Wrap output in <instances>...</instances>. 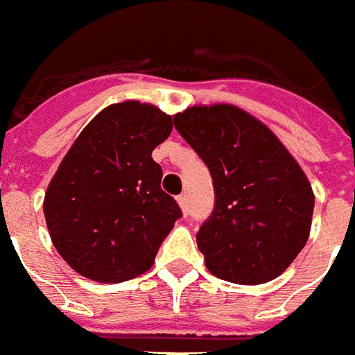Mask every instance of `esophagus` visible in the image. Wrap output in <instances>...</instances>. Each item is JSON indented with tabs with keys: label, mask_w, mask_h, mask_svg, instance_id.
Returning a JSON list of instances; mask_svg holds the SVG:
<instances>
[{
	"label": "esophagus",
	"mask_w": 355,
	"mask_h": 355,
	"mask_svg": "<svg viewBox=\"0 0 355 355\" xmlns=\"http://www.w3.org/2000/svg\"><path fill=\"white\" fill-rule=\"evenodd\" d=\"M178 204H180L181 211H183V214H187V211H189L187 196H185V195H180V196H178Z\"/></svg>",
	"instance_id": "esophagus-1"
}]
</instances>
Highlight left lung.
<instances>
[{"instance_id": "8db88e82", "label": "left lung", "mask_w": 355, "mask_h": 355, "mask_svg": "<svg viewBox=\"0 0 355 355\" xmlns=\"http://www.w3.org/2000/svg\"><path fill=\"white\" fill-rule=\"evenodd\" d=\"M175 130L206 162L216 206L196 234L209 272L257 286L280 276L306 244L314 193L266 124L231 103L193 105Z\"/></svg>"}]
</instances>
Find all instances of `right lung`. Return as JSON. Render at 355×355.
<instances>
[{"mask_svg": "<svg viewBox=\"0 0 355 355\" xmlns=\"http://www.w3.org/2000/svg\"><path fill=\"white\" fill-rule=\"evenodd\" d=\"M172 132L157 105L111 103L69 147L49 183L43 211L56 252L75 272L119 284L147 272L181 209L160 189L151 153Z\"/></svg>", "mask_w": 355, "mask_h": 355, "instance_id": "1", "label": "right lung"}]
</instances>
